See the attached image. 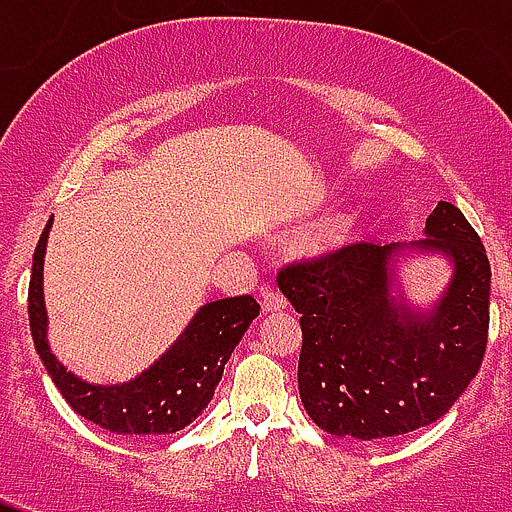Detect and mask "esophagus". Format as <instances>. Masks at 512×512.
<instances>
[{
	"instance_id": "1",
	"label": "esophagus",
	"mask_w": 512,
	"mask_h": 512,
	"mask_svg": "<svg viewBox=\"0 0 512 512\" xmlns=\"http://www.w3.org/2000/svg\"><path fill=\"white\" fill-rule=\"evenodd\" d=\"M282 309H287V299L282 297V292H277V289H267V292H262V312L275 314V312H282Z\"/></svg>"
}]
</instances>
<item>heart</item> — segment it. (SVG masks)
<instances>
[{
    "label": "heart",
    "instance_id": "heart-1",
    "mask_svg": "<svg viewBox=\"0 0 512 512\" xmlns=\"http://www.w3.org/2000/svg\"><path fill=\"white\" fill-rule=\"evenodd\" d=\"M354 227V213L347 205H334L322 218H317L304 235L302 247L309 255H327L347 242Z\"/></svg>",
    "mask_w": 512,
    "mask_h": 512
}]
</instances>
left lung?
I'll use <instances>...</instances> for the list:
<instances>
[{
	"label": "left lung",
	"instance_id": "8db88e82",
	"mask_svg": "<svg viewBox=\"0 0 512 512\" xmlns=\"http://www.w3.org/2000/svg\"><path fill=\"white\" fill-rule=\"evenodd\" d=\"M423 235L361 242L277 275L302 314L299 399L332 436L379 443L431 426L476 379L488 342V255L446 200ZM421 256H441L449 280L428 303H411L400 267Z\"/></svg>",
	"mask_w": 512,
	"mask_h": 512
}]
</instances>
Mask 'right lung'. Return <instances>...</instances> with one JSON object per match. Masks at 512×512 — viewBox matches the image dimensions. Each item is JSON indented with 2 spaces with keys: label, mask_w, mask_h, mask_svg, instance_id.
I'll return each mask as SVG.
<instances>
[{
  "label": "right lung",
  "mask_w": 512,
  "mask_h": 512,
  "mask_svg": "<svg viewBox=\"0 0 512 512\" xmlns=\"http://www.w3.org/2000/svg\"><path fill=\"white\" fill-rule=\"evenodd\" d=\"M49 218L34 250L29 280V327L36 354L44 361L66 404L86 421L121 436L141 438L175 433L190 426L213 401L230 354L260 314L252 297H225L193 314L180 337L148 369L121 384H91L66 369L49 344V314L44 302V255Z\"/></svg>",
  "instance_id": "add662e5"
}]
</instances>
